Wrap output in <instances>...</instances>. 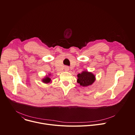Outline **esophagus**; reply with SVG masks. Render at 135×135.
<instances>
[{
    "label": "esophagus",
    "instance_id": "obj_1",
    "mask_svg": "<svg viewBox=\"0 0 135 135\" xmlns=\"http://www.w3.org/2000/svg\"><path fill=\"white\" fill-rule=\"evenodd\" d=\"M65 69L66 71H68L69 70V67L68 66H65Z\"/></svg>",
    "mask_w": 135,
    "mask_h": 135
}]
</instances>
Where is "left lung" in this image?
Listing matches in <instances>:
<instances>
[{"label":"left lung","instance_id":"1","mask_svg":"<svg viewBox=\"0 0 135 135\" xmlns=\"http://www.w3.org/2000/svg\"><path fill=\"white\" fill-rule=\"evenodd\" d=\"M77 82L81 86L87 87L91 85L95 80V76L90 72L83 71L81 74L78 75Z\"/></svg>","mask_w":135,"mask_h":135}]
</instances>
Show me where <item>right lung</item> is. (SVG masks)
<instances>
[{"mask_svg": "<svg viewBox=\"0 0 135 135\" xmlns=\"http://www.w3.org/2000/svg\"><path fill=\"white\" fill-rule=\"evenodd\" d=\"M42 82L46 83H50L51 82V79L49 78L48 76H46V78H45L42 80Z\"/></svg>", "mask_w": 135, "mask_h": 135, "instance_id": "add662e5", "label": "right lung"}]
</instances>
